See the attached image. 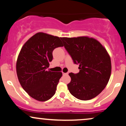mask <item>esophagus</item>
<instances>
[{
    "label": "esophagus",
    "instance_id": "34e87169",
    "mask_svg": "<svg viewBox=\"0 0 126 126\" xmlns=\"http://www.w3.org/2000/svg\"><path fill=\"white\" fill-rule=\"evenodd\" d=\"M63 75H67L68 73H63Z\"/></svg>",
    "mask_w": 126,
    "mask_h": 126
}]
</instances>
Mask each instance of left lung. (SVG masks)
<instances>
[{
    "label": "left lung",
    "instance_id": "8db88e82",
    "mask_svg": "<svg viewBox=\"0 0 126 126\" xmlns=\"http://www.w3.org/2000/svg\"><path fill=\"white\" fill-rule=\"evenodd\" d=\"M61 39L75 64H79V73H69V92L80 100L95 98L104 90L111 76V59L106 49L88 37Z\"/></svg>",
    "mask_w": 126,
    "mask_h": 126
}]
</instances>
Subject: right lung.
<instances>
[{"instance_id": "right-lung-1", "label": "right lung", "mask_w": 126, "mask_h": 126, "mask_svg": "<svg viewBox=\"0 0 126 126\" xmlns=\"http://www.w3.org/2000/svg\"><path fill=\"white\" fill-rule=\"evenodd\" d=\"M60 38L38 32L26 42L19 54L16 66L18 80L25 92L37 101L48 100L56 93L62 73L47 69L53 50L63 46Z\"/></svg>"}]
</instances>
